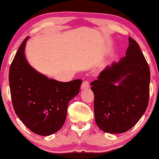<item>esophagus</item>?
Segmentation results:
<instances>
[{
  "label": "esophagus",
  "mask_w": 159,
  "mask_h": 159,
  "mask_svg": "<svg viewBox=\"0 0 159 159\" xmlns=\"http://www.w3.org/2000/svg\"><path fill=\"white\" fill-rule=\"evenodd\" d=\"M89 82L88 81V80H84V82L82 83L81 84V89L82 90H84V89H87L89 88Z\"/></svg>",
  "instance_id": "esophagus-1"
}]
</instances>
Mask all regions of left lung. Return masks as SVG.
Instances as JSON below:
<instances>
[{
	"label": "left lung",
	"instance_id": "left-lung-1",
	"mask_svg": "<svg viewBox=\"0 0 159 159\" xmlns=\"http://www.w3.org/2000/svg\"><path fill=\"white\" fill-rule=\"evenodd\" d=\"M129 41L125 56L106 66L91 83L95 120L109 134L131 129L148 105L150 68L138 43L131 37Z\"/></svg>",
	"mask_w": 159,
	"mask_h": 159
}]
</instances>
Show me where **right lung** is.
<instances>
[{"mask_svg":"<svg viewBox=\"0 0 159 159\" xmlns=\"http://www.w3.org/2000/svg\"><path fill=\"white\" fill-rule=\"evenodd\" d=\"M28 38L19 47L9 70L12 103L28 129L40 136H49L63 126L68 103L79 94L82 80L60 82L36 71L25 57Z\"/></svg>","mask_w":159,"mask_h":159,"instance_id":"1","label":"right lung"}]
</instances>
